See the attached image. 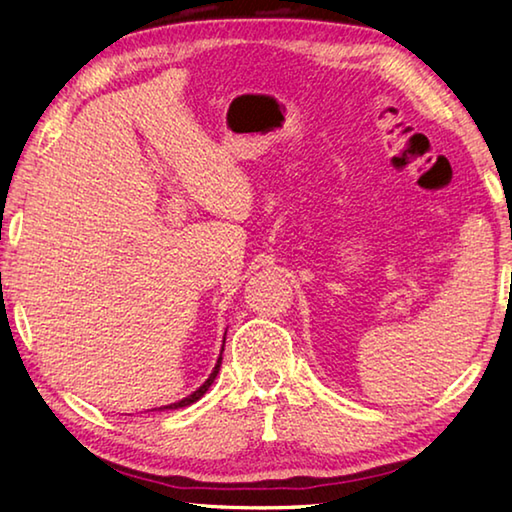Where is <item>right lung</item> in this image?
<instances>
[{"label":"right lung","instance_id":"right-lung-1","mask_svg":"<svg viewBox=\"0 0 512 512\" xmlns=\"http://www.w3.org/2000/svg\"><path fill=\"white\" fill-rule=\"evenodd\" d=\"M219 368H221V357H219V361H216V366H214V370H212V375L207 377V381H205V384H203L201 388H198V391H194L192 395L185 397V400L176 402V404H169V406H164V409H183V406H189V404H194V402L201 400V397L207 393V388H210V386H212V381L216 379V372H219Z\"/></svg>","mask_w":512,"mask_h":512}]
</instances>
